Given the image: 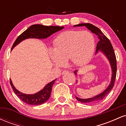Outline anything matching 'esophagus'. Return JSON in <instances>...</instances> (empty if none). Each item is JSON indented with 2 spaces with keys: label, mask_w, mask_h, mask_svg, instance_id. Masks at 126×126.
<instances>
[{
  "label": "esophagus",
  "mask_w": 126,
  "mask_h": 126,
  "mask_svg": "<svg viewBox=\"0 0 126 126\" xmlns=\"http://www.w3.org/2000/svg\"><path fill=\"white\" fill-rule=\"evenodd\" d=\"M69 72L68 70H64V71L62 72V75H64V74H67V73H69Z\"/></svg>",
  "instance_id": "esophagus-1"
}]
</instances>
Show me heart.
I'll return each mask as SVG.
<instances>
[{"label":"heart","mask_w":126,"mask_h":126,"mask_svg":"<svg viewBox=\"0 0 126 126\" xmlns=\"http://www.w3.org/2000/svg\"><path fill=\"white\" fill-rule=\"evenodd\" d=\"M53 46L48 54L55 66H63L69 59L72 64L82 66L90 61L94 53V36L88 31L69 30L60 33L54 39Z\"/></svg>","instance_id":"heart-1"}]
</instances>
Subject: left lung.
<instances>
[{
    "label": "left lung",
    "mask_w": 126,
    "mask_h": 126,
    "mask_svg": "<svg viewBox=\"0 0 126 126\" xmlns=\"http://www.w3.org/2000/svg\"><path fill=\"white\" fill-rule=\"evenodd\" d=\"M83 26L86 27L88 30H91L92 33L95 34V35H96L98 37L99 41L98 42L97 45H96L95 54L98 53V52H101L102 54L104 55L106 58L108 59V62H109L111 68V72H112L110 83L108 87L103 92H101V94L97 95H95L93 97L86 98V99H82V98H78V96H76V99L78 101H80V102H83V103H93V102H98V101L102 100L110 92L112 88H113L117 73L116 57H115L113 47H112L110 41L99 28L93 25L92 24H89V23L79 24L78 25H74L73 27H83ZM77 72L78 70H75L74 72V73L76 75H77ZM76 82H77V80H76Z\"/></svg>",
    "instance_id": "obj_1"
}]
</instances>
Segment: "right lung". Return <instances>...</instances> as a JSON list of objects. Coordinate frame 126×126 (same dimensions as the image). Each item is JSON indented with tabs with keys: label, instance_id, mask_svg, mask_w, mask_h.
I'll list each match as a JSON object with an SVG mask.
<instances>
[{
	"label": "right lung",
	"instance_id": "right-lung-1",
	"mask_svg": "<svg viewBox=\"0 0 126 126\" xmlns=\"http://www.w3.org/2000/svg\"><path fill=\"white\" fill-rule=\"evenodd\" d=\"M64 28V27L59 26H45L40 24H35L31 25L20 35L13 44L12 50L16 46L19 44L23 40L28 38L45 39L50 37L56 32L60 31ZM56 79L51 81L44 86L43 89L34 94H26L22 93L16 89L12 80H10L11 86L15 94L20 98L21 101L29 105H41L47 101L51 95L52 86L56 81Z\"/></svg>",
	"mask_w": 126,
	"mask_h": 126
}]
</instances>
